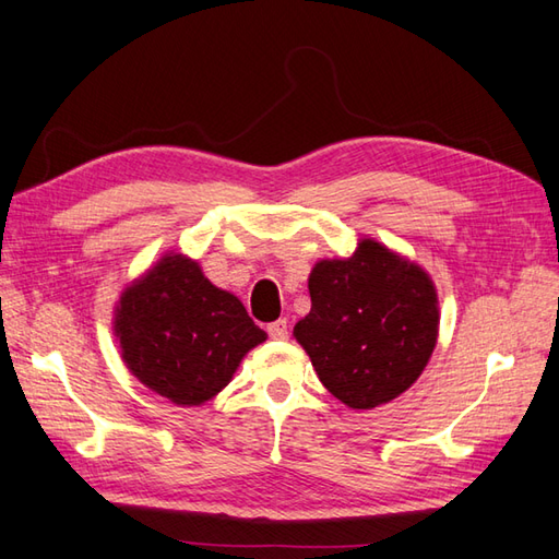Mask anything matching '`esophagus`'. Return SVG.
Listing matches in <instances>:
<instances>
[{
	"label": "esophagus",
	"instance_id": "34e87169",
	"mask_svg": "<svg viewBox=\"0 0 559 559\" xmlns=\"http://www.w3.org/2000/svg\"><path fill=\"white\" fill-rule=\"evenodd\" d=\"M267 334H270V340H287V337H289V325H287V320H275V322H270V325H267Z\"/></svg>",
	"mask_w": 559,
	"mask_h": 559
}]
</instances>
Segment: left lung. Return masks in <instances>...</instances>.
<instances>
[{
    "instance_id": "obj_1",
    "label": "left lung",
    "mask_w": 559,
    "mask_h": 559,
    "mask_svg": "<svg viewBox=\"0 0 559 559\" xmlns=\"http://www.w3.org/2000/svg\"><path fill=\"white\" fill-rule=\"evenodd\" d=\"M311 313L294 337L320 382L352 408H376L412 388L438 340V296L418 265L364 239L352 258L320 260Z\"/></svg>"
}]
</instances>
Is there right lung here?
<instances>
[{
  "mask_svg": "<svg viewBox=\"0 0 559 559\" xmlns=\"http://www.w3.org/2000/svg\"><path fill=\"white\" fill-rule=\"evenodd\" d=\"M115 330L131 373L175 404L198 406L227 388L265 332L198 263L165 255L121 294Z\"/></svg>",
  "mask_w": 559,
  "mask_h": 559,
  "instance_id": "1",
  "label": "right lung"
}]
</instances>
